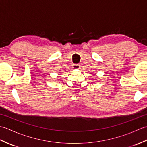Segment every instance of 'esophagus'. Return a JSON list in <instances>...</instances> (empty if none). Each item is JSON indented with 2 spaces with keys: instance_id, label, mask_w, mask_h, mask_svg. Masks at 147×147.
<instances>
[{
  "instance_id": "esophagus-1",
  "label": "esophagus",
  "mask_w": 147,
  "mask_h": 147,
  "mask_svg": "<svg viewBox=\"0 0 147 147\" xmlns=\"http://www.w3.org/2000/svg\"><path fill=\"white\" fill-rule=\"evenodd\" d=\"M73 69H78L80 68V65L79 64H73Z\"/></svg>"
}]
</instances>
